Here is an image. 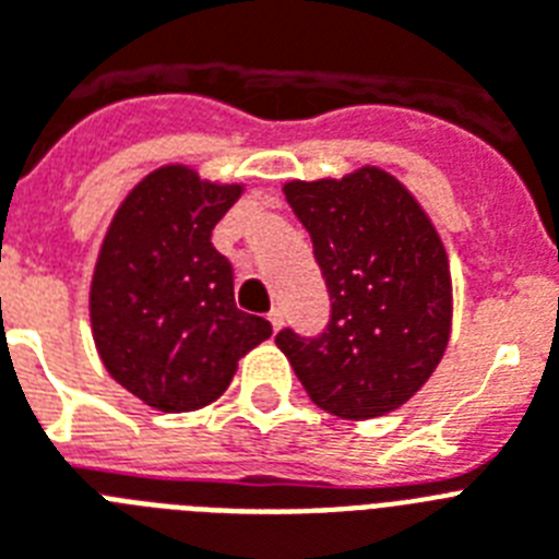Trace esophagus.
I'll return each instance as SVG.
<instances>
[{"label":"esophagus","mask_w":559,"mask_h":559,"mask_svg":"<svg viewBox=\"0 0 559 559\" xmlns=\"http://www.w3.org/2000/svg\"><path fill=\"white\" fill-rule=\"evenodd\" d=\"M269 322H271V329L280 331V329H283V322H285V313L280 311V308H274V311L269 313Z\"/></svg>","instance_id":"34e87169"}]
</instances>
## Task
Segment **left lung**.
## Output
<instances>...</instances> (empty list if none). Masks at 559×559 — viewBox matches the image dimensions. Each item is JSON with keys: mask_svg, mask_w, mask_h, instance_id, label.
Here are the masks:
<instances>
[{"mask_svg": "<svg viewBox=\"0 0 559 559\" xmlns=\"http://www.w3.org/2000/svg\"><path fill=\"white\" fill-rule=\"evenodd\" d=\"M331 297L317 336L283 329L280 352L302 389L334 417L394 412L435 373L451 334L449 257L426 211L380 168L288 182Z\"/></svg>", "mask_w": 559, "mask_h": 559, "instance_id": "left-lung-1", "label": "left lung"}]
</instances>
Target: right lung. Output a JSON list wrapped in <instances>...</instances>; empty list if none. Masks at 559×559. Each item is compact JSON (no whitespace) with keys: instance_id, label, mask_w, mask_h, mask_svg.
Instances as JSON below:
<instances>
[{"instance_id":"obj_1","label":"right lung","mask_w":559,"mask_h":559,"mask_svg":"<svg viewBox=\"0 0 559 559\" xmlns=\"http://www.w3.org/2000/svg\"><path fill=\"white\" fill-rule=\"evenodd\" d=\"M242 186L165 165L119 205L91 283L96 352L122 389L159 412H197L234 380L271 322L239 311L234 271L211 246Z\"/></svg>"}]
</instances>
